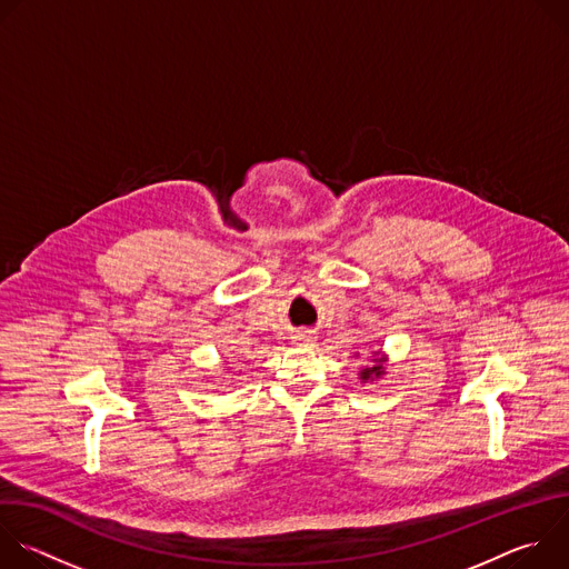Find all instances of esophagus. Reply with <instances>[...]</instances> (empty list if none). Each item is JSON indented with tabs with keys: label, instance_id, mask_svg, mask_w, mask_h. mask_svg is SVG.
Returning a JSON list of instances; mask_svg holds the SVG:
<instances>
[{
	"label": "esophagus",
	"instance_id": "obj_1",
	"mask_svg": "<svg viewBox=\"0 0 569 569\" xmlns=\"http://www.w3.org/2000/svg\"><path fill=\"white\" fill-rule=\"evenodd\" d=\"M315 340H317L315 333H312V331H306V329H303V331H297V333L292 336V345H295V347H310V345H315Z\"/></svg>",
	"mask_w": 569,
	"mask_h": 569
}]
</instances>
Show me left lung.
<instances>
[{"label":"left lung","instance_id":"8db88e82","mask_svg":"<svg viewBox=\"0 0 569 569\" xmlns=\"http://www.w3.org/2000/svg\"><path fill=\"white\" fill-rule=\"evenodd\" d=\"M369 360V365L367 367H362L360 369V380L362 382H367V380H380L387 371H385V365H387V356L385 353H380V351H371V356L367 358Z\"/></svg>","mask_w":569,"mask_h":569}]
</instances>
